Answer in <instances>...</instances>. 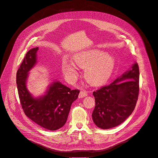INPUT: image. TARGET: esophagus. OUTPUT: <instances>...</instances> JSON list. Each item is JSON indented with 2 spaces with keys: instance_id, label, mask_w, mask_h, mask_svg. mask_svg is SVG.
I'll use <instances>...</instances> for the list:
<instances>
[{
  "instance_id": "34e87169",
  "label": "esophagus",
  "mask_w": 158,
  "mask_h": 158,
  "mask_svg": "<svg viewBox=\"0 0 158 158\" xmlns=\"http://www.w3.org/2000/svg\"><path fill=\"white\" fill-rule=\"evenodd\" d=\"M88 95V92L85 89H81L79 94V98H83Z\"/></svg>"
}]
</instances>
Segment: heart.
<instances>
[{
  "mask_svg": "<svg viewBox=\"0 0 158 158\" xmlns=\"http://www.w3.org/2000/svg\"><path fill=\"white\" fill-rule=\"evenodd\" d=\"M75 64L84 71V77L92 85L105 83L111 75L115 66V58L105 52L94 49L81 52L73 56ZM62 70L70 80H73L77 70L72 61L65 60L62 63Z\"/></svg>",
  "mask_w": 158,
  "mask_h": 158,
  "instance_id": "heart-1",
  "label": "heart"
}]
</instances>
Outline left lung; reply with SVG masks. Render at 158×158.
I'll return each instance as SVG.
<instances>
[{
  "mask_svg": "<svg viewBox=\"0 0 158 158\" xmlns=\"http://www.w3.org/2000/svg\"><path fill=\"white\" fill-rule=\"evenodd\" d=\"M139 80V67L135 63L131 70L113 83L93 91L95 106L92 118L98 128L115 127L131 114L138 99Z\"/></svg>",
  "mask_w": 158,
  "mask_h": 158,
  "instance_id": "left-lung-1",
  "label": "left lung"
}]
</instances>
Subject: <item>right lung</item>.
I'll return each instance as SVG.
<instances>
[{
    "mask_svg": "<svg viewBox=\"0 0 158 158\" xmlns=\"http://www.w3.org/2000/svg\"><path fill=\"white\" fill-rule=\"evenodd\" d=\"M38 47L30 50L19 68L16 81L19 97L25 115L40 127L55 131L64 127L70 110L72 103L78 97L79 89L72 90L59 81L53 82L46 94L34 98L26 87L28 72L37 62Z\"/></svg>",
    "mask_w": 158,
    "mask_h": 158,
    "instance_id": "right-lung-1",
    "label": "right lung"
}]
</instances>
